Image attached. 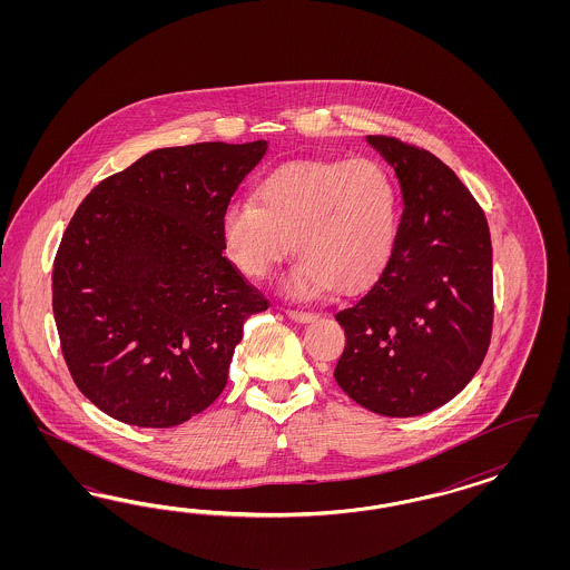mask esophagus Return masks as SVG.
<instances>
[{"mask_svg":"<svg viewBox=\"0 0 570 570\" xmlns=\"http://www.w3.org/2000/svg\"><path fill=\"white\" fill-rule=\"evenodd\" d=\"M286 315H288L291 320H294V322H311V320L315 317V313L303 309H286Z\"/></svg>","mask_w":570,"mask_h":570,"instance_id":"obj_1","label":"esophagus"}]
</instances>
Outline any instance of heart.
I'll return each instance as SVG.
<instances>
[{
	"label": "heart",
	"instance_id": "1",
	"mask_svg": "<svg viewBox=\"0 0 570 570\" xmlns=\"http://www.w3.org/2000/svg\"><path fill=\"white\" fill-rule=\"evenodd\" d=\"M397 234V188L374 158L298 160L267 173L255 203L227 205L222 240L246 277L263 279L286 259L288 288L298 296L353 294L386 267Z\"/></svg>",
	"mask_w": 570,
	"mask_h": 570
}]
</instances>
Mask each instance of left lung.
<instances>
[{"mask_svg":"<svg viewBox=\"0 0 570 570\" xmlns=\"http://www.w3.org/2000/svg\"><path fill=\"white\" fill-rule=\"evenodd\" d=\"M367 141L397 173L405 207L386 267L336 313L345 348L334 379L374 414H429L466 386L491 343V234L443 160L391 136Z\"/></svg>","mask_w":570,"mask_h":570,"instance_id":"8db88e82","label":"left lung"}]
</instances>
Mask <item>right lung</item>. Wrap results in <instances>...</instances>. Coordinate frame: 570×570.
Wrapping results in <instances>:
<instances>
[{
  "instance_id": "1",
  "label": "right lung",
  "mask_w": 570,
  "mask_h": 570,
  "mask_svg": "<svg viewBox=\"0 0 570 570\" xmlns=\"http://www.w3.org/2000/svg\"><path fill=\"white\" fill-rule=\"evenodd\" d=\"M267 141L158 148L102 179L58 246L52 309L77 389L169 429L222 395L242 324L269 301L224 257L222 217Z\"/></svg>"
}]
</instances>
